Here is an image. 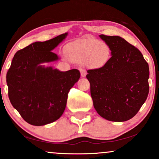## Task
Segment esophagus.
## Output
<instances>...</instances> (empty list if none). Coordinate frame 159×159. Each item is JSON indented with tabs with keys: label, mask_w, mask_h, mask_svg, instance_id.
Segmentation results:
<instances>
[{
	"label": "esophagus",
	"mask_w": 159,
	"mask_h": 159,
	"mask_svg": "<svg viewBox=\"0 0 159 159\" xmlns=\"http://www.w3.org/2000/svg\"><path fill=\"white\" fill-rule=\"evenodd\" d=\"M79 70H80V72H81V76L82 78H84V77H85L86 76V72H85V70L84 69H82V68H79Z\"/></svg>",
	"instance_id": "esophagus-1"
}]
</instances>
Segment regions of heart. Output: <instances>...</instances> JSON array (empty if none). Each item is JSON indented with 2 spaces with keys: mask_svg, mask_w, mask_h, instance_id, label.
Segmentation results:
<instances>
[{
  "mask_svg": "<svg viewBox=\"0 0 159 159\" xmlns=\"http://www.w3.org/2000/svg\"><path fill=\"white\" fill-rule=\"evenodd\" d=\"M67 54L72 61L78 63L87 61L92 66L98 67L108 61L111 51L104 42L89 38L72 44L67 50Z\"/></svg>",
  "mask_w": 159,
  "mask_h": 159,
  "instance_id": "1",
  "label": "heart"
}]
</instances>
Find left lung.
Listing matches in <instances>:
<instances>
[{
  "mask_svg": "<svg viewBox=\"0 0 159 159\" xmlns=\"http://www.w3.org/2000/svg\"><path fill=\"white\" fill-rule=\"evenodd\" d=\"M111 51L103 66L87 70L93 106L109 121L132 119L149 93V70L141 52L118 36L99 35Z\"/></svg>",
  "mask_w": 159,
  "mask_h": 159,
  "instance_id": "8db88e82",
  "label": "left lung"
}]
</instances>
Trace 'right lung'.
<instances>
[{
    "label": "right lung",
    "mask_w": 159,
    "mask_h": 159,
    "mask_svg": "<svg viewBox=\"0 0 159 159\" xmlns=\"http://www.w3.org/2000/svg\"><path fill=\"white\" fill-rule=\"evenodd\" d=\"M67 33L45 42H35L18 51L7 73L8 96L14 108L27 123L44 125L59 119L70 89L78 81V69L61 72L43 63L57 61L52 51Z\"/></svg>",
    "instance_id": "add662e5"
}]
</instances>
